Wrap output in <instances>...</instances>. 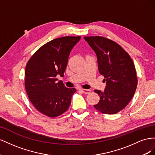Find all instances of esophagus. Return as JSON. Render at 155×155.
<instances>
[{
  "instance_id": "1",
  "label": "esophagus",
  "mask_w": 155,
  "mask_h": 155,
  "mask_svg": "<svg viewBox=\"0 0 155 155\" xmlns=\"http://www.w3.org/2000/svg\"><path fill=\"white\" fill-rule=\"evenodd\" d=\"M83 94H90L91 90H85V89H82L81 90Z\"/></svg>"
}]
</instances>
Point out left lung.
<instances>
[{
  "label": "left lung",
  "instance_id": "8db88e82",
  "mask_svg": "<svg viewBox=\"0 0 155 155\" xmlns=\"http://www.w3.org/2000/svg\"><path fill=\"white\" fill-rule=\"evenodd\" d=\"M84 39L95 52L99 73L106 83L104 91L95 90L100 101L94 107L103 114H116L129 104L136 90L138 80L133 61L120 45L110 39L101 36Z\"/></svg>",
  "mask_w": 155,
  "mask_h": 155
}]
</instances>
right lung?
<instances>
[{
    "label": "right lung",
    "instance_id": "add662e5",
    "mask_svg": "<svg viewBox=\"0 0 155 155\" xmlns=\"http://www.w3.org/2000/svg\"><path fill=\"white\" fill-rule=\"evenodd\" d=\"M81 36H66L48 42L35 52L25 69V88L30 102L51 117L64 113L75 88L66 87L57 75L64 76L69 56Z\"/></svg>",
    "mask_w": 155,
    "mask_h": 155
}]
</instances>
